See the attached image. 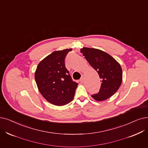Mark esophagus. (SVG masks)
Here are the masks:
<instances>
[{"label":"esophagus","mask_w":148,"mask_h":148,"mask_svg":"<svg viewBox=\"0 0 148 148\" xmlns=\"http://www.w3.org/2000/svg\"><path fill=\"white\" fill-rule=\"evenodd\" d=\"M80 82L81 83H83V82H84V77H83V76H82V77L80 78Z\"/></svg>","instance_id":"1"}]
</instances>
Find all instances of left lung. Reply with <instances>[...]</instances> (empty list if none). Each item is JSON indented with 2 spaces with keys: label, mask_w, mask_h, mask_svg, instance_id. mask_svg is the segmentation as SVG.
<instances>
[{
  "label": "left lung",
  "mask_w": 148,
  "mask_h": 148,
  "mask_svg": "<svg viewBox=\"0 0 148 148\" xmlns=\"http://www.w3.org/2000/svg\"><path fill=\"white\" fill-rule=\"evenodd\" d=\"M80 52L99 75L101 87L99 92L91 95L97 101L107 100L113 95L122 82V69L118 62L101 50L84 47Z\"/></svg>",
  "instance_id": "1"
}]
</instances>
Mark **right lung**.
I'll return each mask as SVG.
<instances>
[{"mask_svg": "<svg viewBox=\"0 0 148 148\" xmlns=\"http://www.w3.org/2000/svg\"><path fill=\"white\" fill-rule=\"evenodd\" d=\"M72 49L56 51L43 59L36 68L34 77L38 91L48 101L65 105L74 97L78 83L72 80L65 67V58Z\"/></svg>", "mask_w": 148, "mask_h": 148, "instance_id": "add662e5", "label": "right lung"}]
</instances>
